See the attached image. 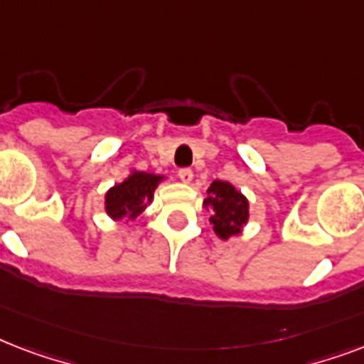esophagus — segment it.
<instances>
[{
  "label": "esophagus",
  "instance_id": "34e87169",
  "mask_svg": "<svg viewBox=\"0 0 364 364\" xmlns=\"http://www.w3.org/2000/svg\"><path fill=\"white\" fill-rule=\"evenodd\" d=\"M177 176H179V179H181L183 183H191V181H193V170H191V168H181Z\"/></svg>",
  "mask_w": 364,
  "mask_h": 364
}]
</instances>
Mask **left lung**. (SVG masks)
<instances>
[{"label":"left lung","instance_id":"1","mask_svg":"<svg viewBox=\"0 0 364 364\" xmlns=\"http://www.w3.org/2000/svg\"><path fill=\"white\" fill-rule=\"evenodd\" d=\"M204 208L211 211L210 223L213 232L221 240L238 236L243 225L249 219V202L232 183L213 181L208 188V198H204Z\"/></svg>","mask_w":364,"mask_h":364}]
</instances>
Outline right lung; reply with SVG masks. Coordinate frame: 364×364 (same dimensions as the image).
Here are the masks:
<instances>
[{
  "instance_id": "obj_1",
  "label": "right lung",
  "mask_w": 364,
  "mask_h": 364,
  "mask_svg": "<svg viewBox=\"0 0 364 364\" xmlns=\"http://www.w3.org/2000/svg\"><path fill=\"white\" fill-rule=\"evenodd\" d=\"M164 179V176L132 171L122 183H117L105 193V211L113 221H134L147 204L153 202L154 188Z\"/></svg>"
}]
</instances>
